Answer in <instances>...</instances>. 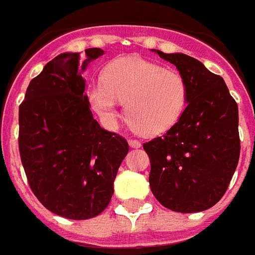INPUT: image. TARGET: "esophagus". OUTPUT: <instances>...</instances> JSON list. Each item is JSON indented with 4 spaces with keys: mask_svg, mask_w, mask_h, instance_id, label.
Wrapping results in <instances>:
<instances>
[{
    "mask_svg": "<svg viewBox=\"0 0 255 255\" xmlns=\"http://www.w3.org/2000/svg\"><path fill=\"white\" fill-rule=\"evenodd\" d=\"M129 144H130V147H133V148L140 147V142H139V140L134 139V138H130V139H129Z\"/></svg>",
    "mask_w": 255,
    "mask_h": 255,
    "instance_id": "1",
    "label": "esophagus"
}]
</instances>
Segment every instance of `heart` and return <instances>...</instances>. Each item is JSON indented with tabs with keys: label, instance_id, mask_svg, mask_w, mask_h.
<instances>
[{
	"label": "heart",
	"instance_id": "b5f03b06",
	"mask_svg": "<svg viewBox=\"0 0 255 255\" xmlns=\"http://www.w3.org/2000/svg\"><path fill=\"white\" fill-rule=\"evenodd\" d=\"M103 81L88 89L96 113L112 124L118 117L117 101L125 103L126 120L142 135L168 131L188 104V83L182 73L144 59L113 60L104 70Z\"/></svg>",
	"mask_w": 255,
	"mask_h": 255
}]
</instances>
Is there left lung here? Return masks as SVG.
Masks as SVG:
<instances>
[{
    "label": "left lung",
    "instance_id": "8db88e82",
    "mask_svg": "<svg viewBox=\"0 0 255 255\" xmlns=\"http://www.w3.org/2000/svg\"><path fill=\"white\" fill-rule=\"evenodd\" d=\"M156 52L185 77L189 96L178 124L143 143L151 164L150 188L171 211H205L224 196L237 168L241 150L237 103L223 77L195 58Z\"/></svg>",
    "mask_w": 255,
    "mask_h": 255
}]
</instances>
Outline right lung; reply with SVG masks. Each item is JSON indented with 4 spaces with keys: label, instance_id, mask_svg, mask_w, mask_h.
Listing matches in <instances>:
<instances>
[{
    "label": "right lung",
    "instance_id": "add662e5",
    "mask_svg": "<svg viewBox=\"0 0 255 255\" xmlns=\"http://www.w3.org/2000/svg\"><path fill=\"white\" fill-rule=\"evenodd\" d=\"M60 54L27 87L19 105V155L32 193L70 220L99 216L111 203L128 140L103 129L84 95L83 71L101 48Z\"/></svg>",
    "mask_w": 255,
    "mask_h": 255
}]
</instances>
